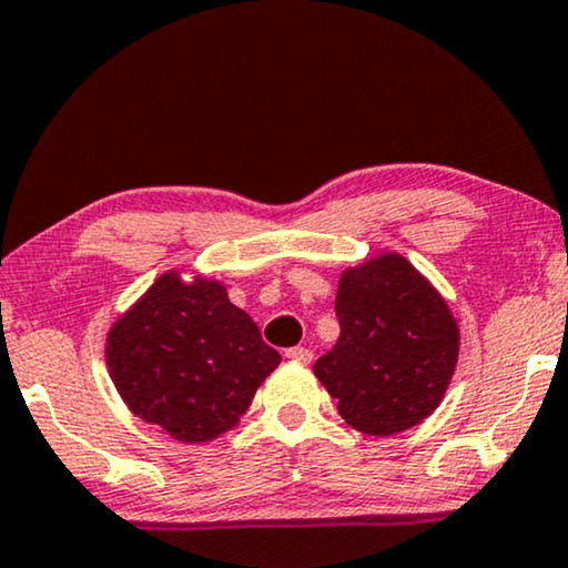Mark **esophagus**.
Returning a JSON list of instances; mask_svg holds the SVG:
<instances>
[{"label": "esophagus", "mask_w": 568, "mask_h": 568, "mask_svg": "<svg viewBox=\"0 0 568 568\" xmlns=\"http://www.w3.org/2000/svg\"><path fill=\"white\" fill-rule=\"evenodd\" d=\"M285 356H288L291 358V362H298V364H308V362H312V351H308V348H304V346H296V348H288V351H285Z\"/></svg>", "instance_id": "34e87169"}]
</instances>
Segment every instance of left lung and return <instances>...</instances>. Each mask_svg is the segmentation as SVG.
I'll list each match as a JSON object with an SVG mask.
<instances>
[{"label": "left lung", "mask_w": 568, "mask_h": 568, "mask_svg": "<svg viewBox=\"0 0 568 568\" xmlns=\"http://www.w3.org/2000/svg\"><path fill=\"white\" fill-rule=\"evenodd\" d=\"M341 337L314 364L337 414L364 435H398L440 406L462 333L448 301L396 251L346 267L337 283Z\"/></svg>", "instance_id": "left-lung-1"}]
</instances>
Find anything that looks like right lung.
Returning a JSON list of instances; mask_svg holds the SVG:
<instances>
[{"mask_svg": "<svg viewBox=\"0 0 568 568\" xmlns=\"http://www.w3.org/2000/svg\"><path fill=\"white\" fill-rule=\"evenodd\" d=\"M106 369L128 408L181 443L231 433L280 364L214 277L168 270L112 322Z\"/></svg>", "mask_w": 568, "mask_h": 568, "instance_id": "obj_1", "label": "right lung"}]
</instances>
